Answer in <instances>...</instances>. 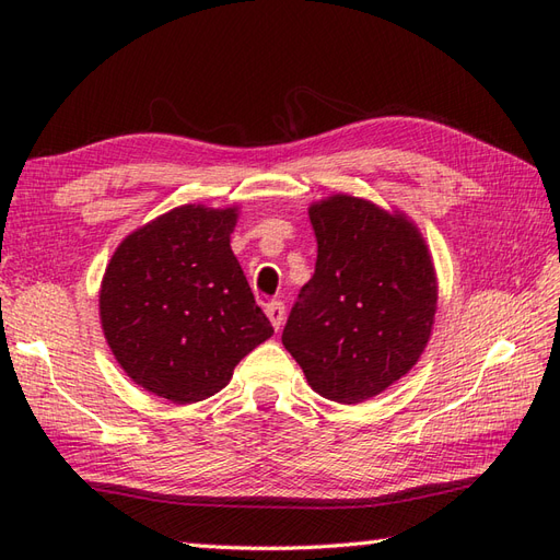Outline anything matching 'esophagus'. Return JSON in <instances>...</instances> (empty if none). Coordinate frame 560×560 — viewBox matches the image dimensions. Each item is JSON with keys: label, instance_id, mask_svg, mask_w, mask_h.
I'll return each instance as SVG.
<instances>
[{"label": "esophagus", "instance_id": "obj_1", "mask_svg": "<svg viewBox=\"0 0 560 560\" xmlns=\"http://www.w3.org/2000/svg\"><path fill=\"white\" fill-rule=\"evenodd\" d=\"M283 315H287V307H283V303L281 301H271V303H267V317H269V323L273 325V329H281V325H283Z\"/></svg>", "mask_w": 560, "mask_h": 560}]
</instances>
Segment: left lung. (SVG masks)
Masks as SVG:
<instances>
[{
  "instance_id": "left-lung-1",
  "label": "left lung",
  "mask_w": 560,
  "mask_h": 560,
  "mask_svg": "<svg viewBox=\"0 0 560 560\" xmlns=\"http://www.w3.org/2000/svg\"><path fill=\"white\" fill-rule=\"evenodd\" d=\"M313 279L299 293L281 341L317 395L359 404L407 375L431 339L438 277L407 213L371 199L313 201Z\"/></svg>"
}]
</instances>
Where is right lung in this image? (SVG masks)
<instances>
[{
    "mask_svg": "<svg viewBox=\"0 0 560 560\" xmlns=\"http://www.w3.org/2000/svg\"><path fill=\"white\" fill-rule=\"evenodd\" d=\"M237 207L183 205L117 245L98 295L105 341L132 383L195 404L273 335L231 249Z\"/></svg>",
    "mask_w": 560,
    "mask_h": 560,
    "instance_id": "obj_1",
    "label": "right lung"
}]
</instances>
